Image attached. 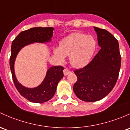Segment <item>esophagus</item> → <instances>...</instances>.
<instances>
[{"mask_svg": "<svg viewBox=\"0 0 130 130\" xmlns=\"http://www.w3.org/2000/svg\"><path fill=\"white\" fill-rule=\"evenodd\" d=\"M70 73H71V71L69 69L67 68H65V69L63 70V74L65 76H66V75H67L68 74H69Z\"/></svg>", "mask_w": 130, "mask_h": 130, "instance_id": "1", "label": "esophagus"}]
</instances>
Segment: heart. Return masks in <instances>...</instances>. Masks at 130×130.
I'll return each mask as SVG.
<instances>
[{"instance_id":"heart-1","label":"heart","mask_w":130,"mask_h":130,"mask_svg":"<svg viewBox=\"0 0 130 130\" xmlns=\"http://www.w3.org/2000/svg\"><path fill=\"white\" fill-rule=\"evenodd\" d=\"M95 49L96 41L92 36L75 32L61 41L54 54L60 61H63L65 56L70 57L73 66L81 67L89 62Z\"/></svg>"}]
</instances>
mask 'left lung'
Here are the masks:
<instances>
[{
  "instance_id": "obj_1",
  "label": "left lung",
  "mask_w": 130,
  "mask_h": 130,
  "mask_svg": "<svg viewBox=\"0 0 130 130\" xmlns=\"http://www.w3.org/2000/svg\"><path fill=\"white\" fill-rule=\"evenodd\" d=\"M101 49L84 67L76 70L73 91L79 99L95 102L105 98L113 89L121 66V55L117 39L104 29L94 27Z\"/></svg>"
}]
</instances>
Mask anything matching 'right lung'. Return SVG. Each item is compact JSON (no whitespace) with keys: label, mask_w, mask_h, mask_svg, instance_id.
<instances>
[{"label":"right lung","mask_w":130,"mask_h":130,"mask_svg":"<svg viewBox=\"0 0 130 130\" xmlns=\"http://www.w3.org/2000/svg\"><path fill=\"white\" fill-rule=\"evenodd\" d=\"M53 30L52 27L32 28L21 32L12 41L10 67L13 81L20 94L30 102L43 103L52 99L56 91L58 83L63 77L64 68L60 65L50 68L42 83L37 88L29 89L23 86L17 81L14 73V62L18 52L25 45L35 42H44L51 41Z\"/></svg>","instance_id":"add662e5"}]
</instances>
